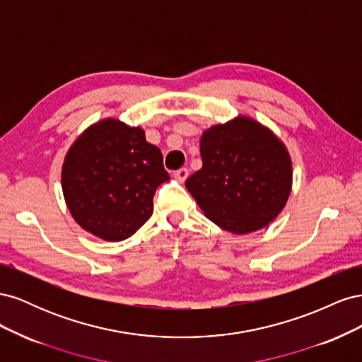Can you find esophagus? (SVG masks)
I'll use <instances>...</instances> for the list:
<instances>
[{"label": "esophagus", "instance_id": "obj_1", "mask_svg": "<svg viewBox=\"0 0 362 362\" xmlns=\"http://www.w3.org/2000/svg\"><path fill=\"white\" fill-rule=\"evenodd\" d=\"M173 177L177 178L180 182H184L185 180H187V177H189V169H185V168H181L180 170H177L173 173Z\"/></svg>", "mask_w": 362, "mask_h": 362}]
</instances>
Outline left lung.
<instances>
[{
  "label": "left lung",
  "instance_id": "8db88e82",
  "mask_svg": "<svg viewBox=\"0 0 362 362\" xmlns=\"http://www.w3.org/2000/svg\"><path fill=\"white\" fill-rule=\"evenodd\" d=\"M202 168L185 187L204 214L233 234H249L275 221L293 184L282 140L245 115L213 125L201 137Z\"/></svg>",
  "mask_w": 362,
  "mask_h": 362
}]
</instances>
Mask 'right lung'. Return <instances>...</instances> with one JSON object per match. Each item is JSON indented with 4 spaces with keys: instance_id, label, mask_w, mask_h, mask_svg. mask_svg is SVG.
I'll return each instance as SVG.
<instances>
[{
    "instance_id": "1",
    "label": "right lung",
    "mask_w": 362,
    "mask_h": 362,
    "mask_svg": "<svg viewBox=\"0 0 362 362\" xmlns=\"http://www.w3.org/2000/svg\"><path fill=\"white\" fill-rule=\"evenodd\" d=\"M169 181L161 151L145 131L122 120H98L69 148L62 189L74 221L105 242L133 235L154 211L156 190Z\"/></svg>"
}]
</instances>
